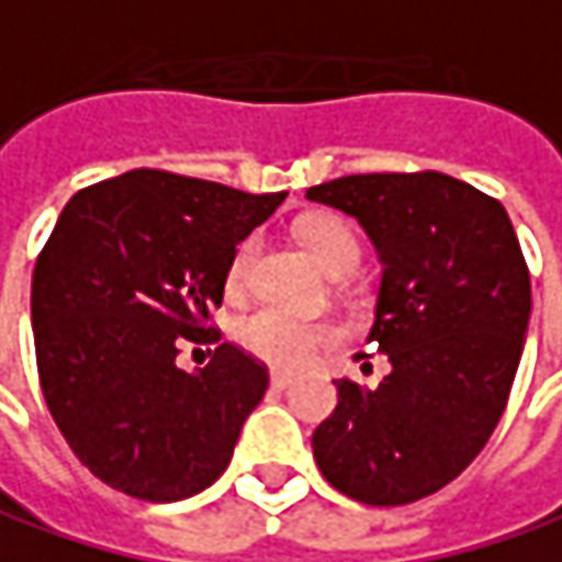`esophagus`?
Instances as JSON below:
<instances>
[{
  "label": "esophagus",
  "mask_w": 562,
  "mask_h": 562,
  "mask_svg": "<svg viewBox=\"0 0 562 562\" xmlns=\"http://www.w3.org/2000/svg\"><path fill=\"white\" fill-rule=\"evenodd\" d=\"M292 380H295V374H292V371H282V368H273V371H270V383H273V386H289V383H292Z\"/></svg>",
  "instance_id": "esophagus-1"
}]
</instances>
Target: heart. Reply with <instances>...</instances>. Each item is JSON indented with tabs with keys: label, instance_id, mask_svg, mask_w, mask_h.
<instances>
[{
	"label": "heart",
	"instance_id": "b5f03b06",
	"mask_svg": "<svg viewBox=\"0 0 562 562\" xmlns=\"http://www.w3.org/2000/svg\"><path fill=\"white\" fill-rule=\"evenodd\" d=\"M299 235H302L307 251L317 257V263L327 267L329 273L352 270L358 257H361L358 235L339 216H311L299 226ZM255 257L257 238H245L235 248L229 270H226L229 292L245 289ZM339 336H342V327L336 321L295 317V314L273 305L257 307L248 317H241V324H238V342L251 355L270 361V364H280V368H302L307 361H314L317 352H324L327 346L339 342Z\"/></svg>",
	"mask_w": 562,
	"mask_h": 562
}]
</instances>
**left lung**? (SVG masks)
<instances>
[{
  "label": "left lung",
  "mask_w": 562,
  "mask_h": 562,
  "mask_svg": "<svg viewBox=\"0 0 562 562\" xmlns=\"http://www.w3.org/2000/svg\"><path fill=\"white\" fill-rule=\"evenodd\" d=\"M361 223L383 260L368 342L378 390L336 380L311 437L329 484L368 506L437 494L484 450L522 358L531 280L501 201L443 172H371L307 188Z\"/></svg>",
  "instance_id": "1"
}]
</instances>
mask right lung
<instances>
[{
	"instance_id": "obj_1",
	"label": "right lung",
	"mask_w": 562,
	"mask_h": 562,
	"mask_svg": "<svg viewBox=\"0 0 562 562\" xmlns=\"http://www.w3.org/2000/svg\"><path fill=\"white\" fill-rule=\"evenodd\" d=\"M285 201L162 169L81 188L31 282L37 374L71 452L115 491L184 501L226 472L267 364L233 342L204 371L176 364L213 342L235 245Z\"/></svg>"
}]
</instances>
